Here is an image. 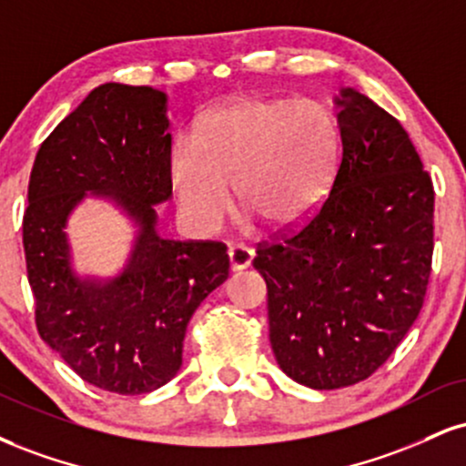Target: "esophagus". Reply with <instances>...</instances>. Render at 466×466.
<instances>
[{
    "label": "esophagus",
    "instance_id": "esophagus-1",
    "mask_svg": "<svg viewBox=\"0 0 466 466\" xmlns=\"http://www.w3.org/2000/svg\"><path fill=\"white\" fill-rule=\"evenodd\" d=\"M228 258L232 271H243V268H248L251 265V260H254V251L245 248V245H234V248L228 249Z\"/></svg>",
    "mask_w": 466,
    "mask_h": 466
}]
</instances>
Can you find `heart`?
Returning a JSON list of instances; mask_svg holds the SVG:
<instances>
[{
  "label": "heart",
  "mask_w": 466,
  "mask_h": 466,
  "mask_svg": "<svg viewBox=\"0 0 466 466\" xmlns=\"http://www.w3.org/2000/svg\"><path fill=\"white\" fill-rule=\"evenodd\" d=\"M336 162V126L312 99L245 97L206 119L199 138H177L171 184L184 217L215 232L232 208L267 228L306 221L328 195Z\"/></svg>",
  "instance_id": "1"
}]
</instances>
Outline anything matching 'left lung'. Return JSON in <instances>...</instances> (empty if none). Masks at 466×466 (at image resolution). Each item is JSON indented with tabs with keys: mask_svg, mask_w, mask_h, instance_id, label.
Here are the masks:
<instances>
[{
	"mask_svg": "<svg viewBox=\"0 0 466 466\" xmlns=\"http://www.w3.org/2000/svg\"><path fill=\"white\" fill-rule=\"evenodd\" d=\"M334 106L329 195L254 258L279 369L317 390L360 382L389 360L421 312L434 251V187L408 132L351 86Z\"/></svg>",
	"mask_w": 466,
	"mask_h": 466,
	"instance_id": "left-lung-1",
	"label": "left lung"
}]
</instances>
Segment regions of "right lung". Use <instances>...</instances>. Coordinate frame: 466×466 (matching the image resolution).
Wrapping results in <instances>:
<instances>
[{"label":"right lung","mask_w":466,"mask_h":466,"mask_svg":"<svg viewBox=\"0 0 466 466\" xmlns=\"http://www.w3.org/2000/svg\"><path fill=\"white\" fill-rule=\"evenodd\" d=\"M167 93L108 82L88 93L38 149L24 249L41 339L84 382L145 395L176 378L187 325L228 279L226 245L169 240L156 206L171 198ZM86 197L110 200L135 240L116 277H80L66 228Z\"/></svg>","instance_id":"1"}]
</instances>
